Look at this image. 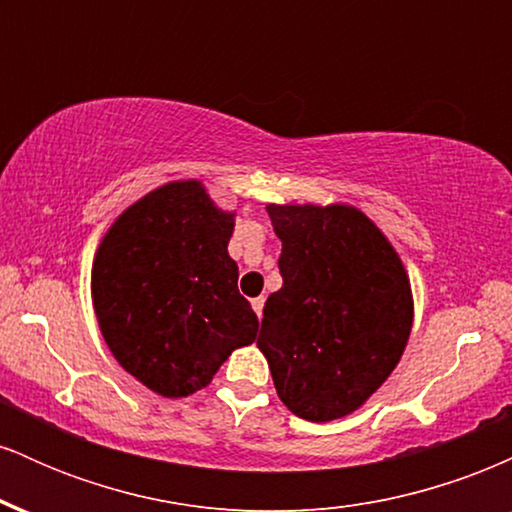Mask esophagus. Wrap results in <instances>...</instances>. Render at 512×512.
Instances as JSON below:
<instances>
[{
	"instance_id": "obj_1",
	"label": "esophagus",
	"mask_w": 512,
	"mask_h": 512,
	"mask_svg": "<svg viewBox=\"0 0 512 512\" xmlns=\"http://www.w3.org/2000/svg\"><path fill=\"white\" fill-rule=\"evenodd\" d=\"M252 310H255L257 317H262V310H264V296H260V298H252Z\"/></svg>"
}]
</instances>
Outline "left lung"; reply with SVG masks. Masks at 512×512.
Returning a JSON list of instances; mask_svg holds the SVG:
<instances>
[{
    "label": "left lung",
    "mask_w": 512,
    "mask_h": 512,
    "mask_svg": "<svg viewBox=\"0 0 512 512\" xmlns=\"http://www.w3.org/2000/svg\"><path fill=\"white\" fill-rule=\"evenodd\" d=\"M284 284L264 303L257 346L276 395L315 424L342 419L397 368L414 322L407 269L349 204H267Z\"/></svg>",
    "instance_id": "left-lung-1"
}]
</instances>
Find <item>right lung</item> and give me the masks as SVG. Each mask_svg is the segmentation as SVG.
Wrapping results in <instances>:
<instances>
[{"instance_id":"right-lung-1","label":"right lung","mask_w":512,"mask_h":512,"mask_svg":"<svg viewBox=\"0 0 512 512\" xmlns=\"http://www.w3.org/2000/svg\"><path fill=\"white\" fill-rule=\"evenodd\" d=\"M236 214L199 180H173L127 207L108 228L91 269L98 327L115 361L161 397L211 383L257 337L228 255Z\"/></svg>"}]
</instances>
